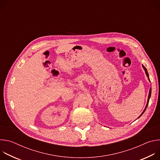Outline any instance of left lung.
<instances>
[{
    "label": "left lung",
    "mask_w": 160,
    "mask_h": 160,
    "mask_svg": "<svg viewBox=\"0 0 160 160\" xmlns=\"http://www.w3.org/2000/svg\"><path fill=\"white\" fill-rule=\"evenodd\" d=\"M142 67H143V68H144V71H145V72H146V75H147V77H148V78L149 80L150 81L149 78V74H148V71H147V69H146V67H145L144 65H142ZM151 88H150V89H149V96H148V99L147 104H146V107H145L144 110V111H143V112L141 113V115L139 116V118H140V117L142 115V114H143V113L144 112V111H146V108H147V107H148V104H149V99H150V98H151Z\"/></svg>",
    "instance_id": "left-lung-1"
}]
</instances>
